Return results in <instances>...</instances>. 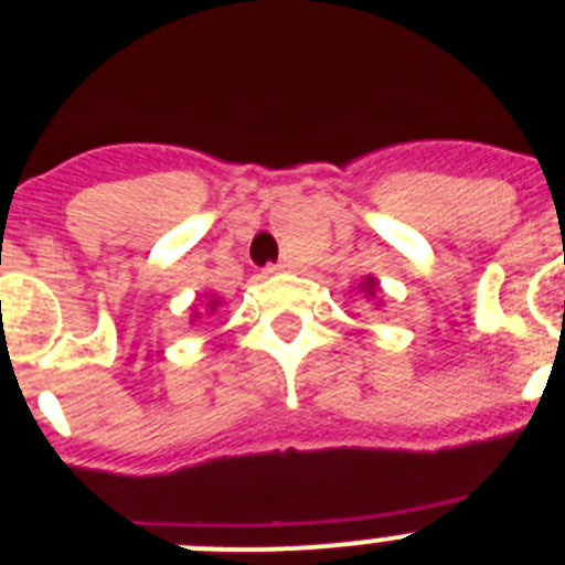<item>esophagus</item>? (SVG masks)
Here are the masks:
<instances>
[{
	"label": "esophagus",
	"instance_id": "34e87169",
	"mask_svg": "<svg viewBox=\"0 0 565 565\" xmlns=\"http://www.w3.org/2000/svg\"><path fill=\"white\" fill-rule=\"evenodd\" d=\"M284 267H287V265H270V267H267L265 273H276V270H284Z\"/></svg>",
	"mask_w": 565,
	"mask_h": 565
}]
</instances>
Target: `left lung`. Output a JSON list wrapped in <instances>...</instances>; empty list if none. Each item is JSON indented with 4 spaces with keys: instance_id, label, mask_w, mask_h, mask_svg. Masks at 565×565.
Instances as JSON below:
<instances>
[{
    "instance_id": "8db88e82",
    "label": "left lung",
    "mask_w": 565,
    "mask_h": 565,
    "mask_svg": "<svg viewBox=\"0 0 565 565\" xmlns=\"http://www.w3.org/2000/svg\"><path fill=\"white\" fill-rule=\"evenodd\" d=\"M362 287L367 289V295H373V292H376V289H379V281H376V278H373V276H367L365 281H362Z\"/></svg>"
}]
</instances>
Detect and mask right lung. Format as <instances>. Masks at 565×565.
<instances>
[{
	"label": "right lung",
	"mask_w": 565,
	"mask_h": 565,
	"mask_svg": "<svg viewBox=\"0 0 565 565\" xmlns=\"http://www.w3.org/2000/svg\"><path fill=\"white\" fill-rule=\"evenodd\" d=\"M220 307V300L217 298H211L209 300V309H211V312H214V309H217ZM194 318H198V312H194Z\"/></svg>",
	"instance_id": "obj_1"
}]
</instances>
